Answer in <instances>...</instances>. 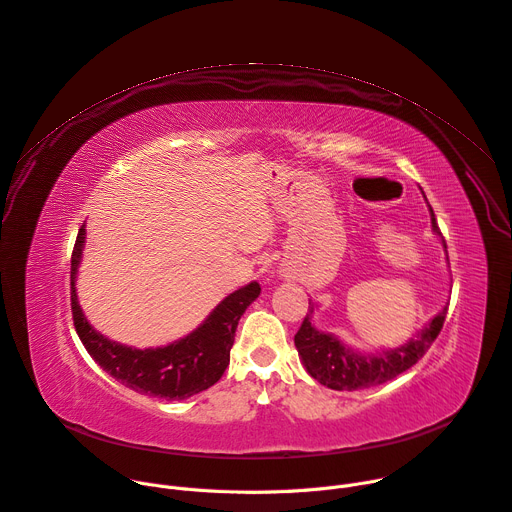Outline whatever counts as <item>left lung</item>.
Listing matches in <instances>:
<instances>
[{"instance_id":"left-lung-1","label":"left lung","mask_w":512,"mask_h":512,"mask_svg":"<svg viewBox=\"0 0 512 512\" xmlns=\"http://www.w3.org/2000/svg\"><path fill=\"white\" fill-rule=\"evenodd\" d=\"M429 212H431L433 232L441 237V230L437 226L431 206H429ZM443 247H445V241H443ZM447 304L404 345L396 349H382V351L371 353V351L353 349L333 333L318 331L312 322V314L318 308V304L310 302V312L306 314L300 331L296 333L294 343L306 371L318 384L327 386L331 390H363L371 386H380L404 374L408 367H412L427 353V349L433 345V341L443 329Z\"/></svg>"}]
</instances>
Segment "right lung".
<instances>
[{
  "mask_svg": "<svg viewBox=\"0 0 512 512\" xmlns=\"http://www.w3.org/2000/svg\"><path fill=\"white\" fill-rule=\"evenodd\" d=\"M83 245L85 224L79 228L71 257V310L75 331L94 361L120 384L145 396L183 400L214 386L230 361L237 324L259 298L261 286L251 282L228 294L190 335L163 347L136 349L104 337L85 318L75 288Z\"/></svg>",
  "mask_w": 512,
  "mask_h": 512,
  "instance_id": "obj_1",
  "label": "right lung"
}]
</instances>
